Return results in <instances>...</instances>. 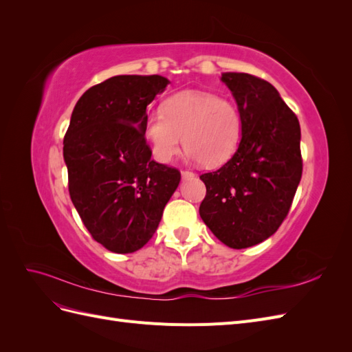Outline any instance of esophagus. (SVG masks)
Wrapping results in <instances>:
<instances>
[{"instance_id": "34e87169", "label": "esophagus", "mask_w": 352, "mask_h": 352, "mask_svg": "<svg viewBox=\"0 0 352 352\" xmlns=\"http://www.w3.org/2000/svg\"><path fill=\"white\" fill-rule=\"evenodd\" d=\"M195 173L194 172H189V170H184L182 172V179L184 180H189V179H194Z\"/></svg>"}]
</instances>
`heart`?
<instances>
[{"label": "heart", "mask_w": 352, "mask_h": 352, "mask_svg": "<svg viewBox=\"0 0 352 352\" xmlns=\"http://www.w3.org/2000/svg\"><path fill=\"white\" fill-rule=\"evenodd\" d=\"M241 135L242 119L235 105L202 91L172 95L163 102V113L151 114L144 123V136L160 163L172 162L184 144L190 160L219 167L235 154Z\"/></svg>", "instance_id": "b5f03b06"}]
</instances>
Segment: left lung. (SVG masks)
Instances as JSON below:
<instances>
[{
  "instance_id": "1",
  "label": "left lung",
  "mask_w": 352,
  "mask_h": 352,
  "mask_svg": "<svg viewBox=\"0 0 352 352\" xmlns=\"http://www.w3.org/2000/svg\"><path fill=\"white\" fill-rule=\"evenodd\" d=\"M242 119L236 153L212 173L201 175L207 194L199 216L229 248L254 247L279 229L302 175L301 129L272 83L226 72Z\"/></svg>"
}]
</instances>
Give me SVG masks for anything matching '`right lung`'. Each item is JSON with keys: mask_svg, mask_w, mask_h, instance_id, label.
<instances>
[{"mask_svg": "<svg viewBox=\"0 0 352 352\" xmlns=\"http://www.w3.org/2000/svg\"><path fill=\"white\" fill-rule=\"evenodd\" d=\"M170 80L120 74L85 92L65 136L63 157L74 208L92 238L117 254L141 250L180 182L155 163L144 136L146 107Z\"/></svg>", "mask_w": 352, "mask_h": 352, "instance_id": "obj_1", "label": "right lung"}]
</instances>
